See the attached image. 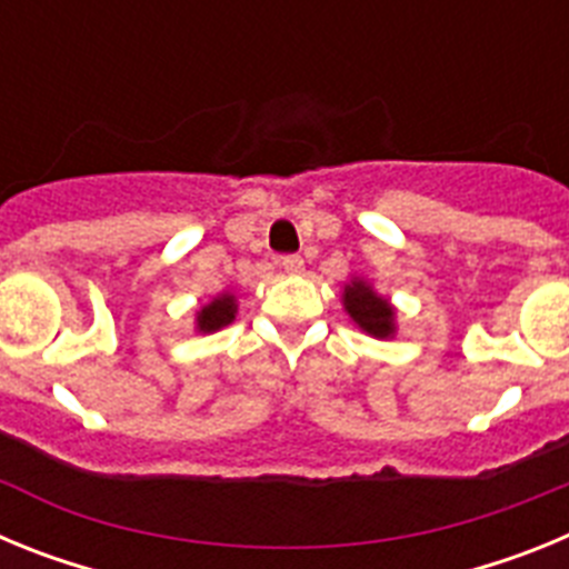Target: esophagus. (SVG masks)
Here are the masks:
<instances>
[{"label":"esophagus","instance_id":"1","mask_svg":"<svg viewBox=\"0 0 569 569\" xmlns=\"http://www.w3.org/2000/svg\"><path fill=\"white\" fill-rule=\"evenodd\" d=\"M281 270H284V273H290V276H296V273H301V270H305V259H301V256H281Z\"/></svg>","mask_w":569,"mask_h":569}]
</instances>
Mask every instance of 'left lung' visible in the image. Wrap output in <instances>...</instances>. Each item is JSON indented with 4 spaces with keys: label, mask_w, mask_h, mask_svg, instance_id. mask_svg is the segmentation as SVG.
Instances as JSON below:
<instances>
[{
    "label": "left lung",
    "mask_w": 569,
    "mask_h": 569,
    "mask_svg": "<svg viewBox=\"0 0 569 569\" xmlns=\"http://www.w3.org/2000/svg\"><path fill=\"white\" fill-rule=\"evenodd\" d=\"M341 308L361 333L373 336V339H393L399 333L393 301L381 296L373 288V281L365 276H350L341 284Z\"/></svg>",
    "instance_id": "1"
}]
</instances>
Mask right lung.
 Returning a JSON list of instances; mask_svg holds the SVG:
<instances>
[{
	"mask_svg": "<svg viewBox=\"0 0 569 569\" xmlns=\"http://www.w3.org/2000/svg\"><path fill=\"white\" fill-rule=\"evenodd\" d=\"M239 313V299H236L233 290H222V293H216L208 305L196 310L193 319V330L196 333H216V330L228 328L230 321L236 319Z\"/></svg>",
	"mask_w": 569,
	"mask_h": 569,
	"instance_id": "1",
	"label": "right lung"
}]
</instances>
